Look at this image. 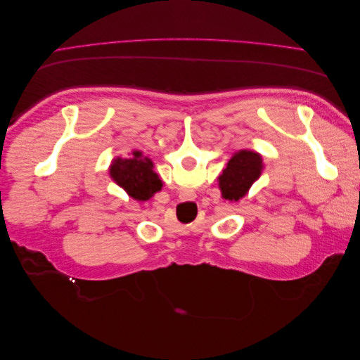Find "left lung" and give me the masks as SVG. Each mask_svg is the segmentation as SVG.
I'll return each instance as SVG.
<instances>
[{
  "label": "left lung",
  "instance_id": "8db88e82",
  "mask_svg": "<svg viewBox=\"0 0 360 360\" xmlns=\"http://www.w3.org/2000/svg\"><path fill=\"white\" fill-rule=\"evenodd\" d=\"M263 172V159L255 151L240 150L228 160L226 168L219 176V189L222 198L228 201H238L243 198L252 183L259 179Z\"/></svg>",
  "mask_w": 360,
  "mask_h": 360
}]
</instances>
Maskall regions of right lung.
Wrapping results in <instances>:
<instances>
[{
    "instance_id": "right-lung-1",
    "label": "right lung",
    "mask_w": 360,
    "mask_h": 360,
    "mask_svg": "<svg viewBox=\"0 0 360 360\" xmlns=\"http://www.w3.org/2000/svg\"><path fill=\"white\" fill-rule=\"evenodd\" d=\"M155 165L141 151H132L129 159L117 158L110 167V176L122 186L129 197L138 201H147L162 189V181L153 171Z\"/></svg>"
}]
</instances>
